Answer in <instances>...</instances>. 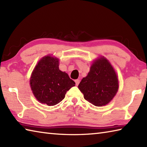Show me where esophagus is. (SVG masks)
Wrapping results in <instances>:
<instances>
[{"label": "esophagus", "mask_w": 147, "mask_h": 147, "mask_svg": "<svg viewBox=\"0 0 147 147\" xmlns=\"http://www.w3.org/2000/svg\"><path fill=\"white\" fill-rule=\"evenodd\" d=\"M75 82H76V86H78L79 84V83H80V80L79 79H76V81H75Z\"/></svg>", "instance_id": "1"}]
</instances>
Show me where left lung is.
Here are the masks:
<instances>
[{
  "instance_id": "left-lung-1",
  "label": "left lung",
  "mask_w": 147,
  "mask_h": 147,
  "mask_svg": "<svg viewBox=\"0 0 147 147\" xmlns=\"http://www.w3.org/2000/svg\"><path fill=\"white\" fill-rule=\"evenodd\" d=\"M84 99L96 106L107 104L117 93L118 80L109 61L101 57L94 61L88 76L78 86Z\"/></svg>"
}]
</instances>
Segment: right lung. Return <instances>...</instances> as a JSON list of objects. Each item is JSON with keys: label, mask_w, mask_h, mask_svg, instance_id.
I'll use <instances>...</instances> for the list:
<instances>
[{"label": "right lung", "mask_w": 147, "mask_h": 147, "mask_svg": "<svg viewBox=\"0 0 147 147\" xmlns=\"http://www.w3.org/2000/svg\"><path fill=\"white\" fill-rule=\"evenodd\" d=\"M32 93L38 101L54 106L65 98L66 91L76 84L65 71L59 69V59L51 56L41 59L30 77Z\"/></svg>", "instance_id": "obj_1"}]
</instances>
